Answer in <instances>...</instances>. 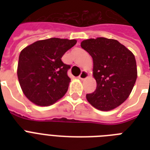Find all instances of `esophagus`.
<instances>
[{
	"label": "esophagus",
	"instance_id": "esophagus-1",
	"mask_svg": "<svg viewBox=\"0 0 150 150\" xmlns=\"http://www.w3.org/2000/svg\"><path fill=\"white\" fill-rule=\"evenodd\" d=\"M87 77H88V74H87L86 71H82V72H81V74L79 75V79L81 80H84V79H86Z\"/></svg>",
	"mask_w": 150,
	"mask_h": 150
}]
</instances>
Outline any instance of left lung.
Instances as JSON below:
<instances>
[{
    "instance_id": "obj_1",
    "label": "left lung",
    "mask_w": 150,
    "mask_h": 150,
    "mask_svg": "<svg viewBox=\"0 0 150 150\" xmlns=\"http://www.w3.org/2000/svg\"><path fill=\"white\" fill-rule=\"evenodd\" d=\"M93 61L96 89L86 94L95 108L107 111L123 103L132 90L137 79L134 54L116 40L98 37L81 43Z\"/></svg>"
}]
</instances>
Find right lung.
<instances>
[{"instance_id": "1", "label": "right lung", "mask_w": 150, "mask_h": 150, "mask_svg": "<svg viewBox=\"0 0 150 150\" xmlns=\"http://www.w3.org/2000/svg\"><path fill=\"white\" fill-rule=\"evenodd\" d=\"M77 43L75 40L50 38L36 41L21 51L18 79L22 91L31 102L49 106L63 97L71 79L69 64L61 57Z\"/></svg>"}]
</instances>
